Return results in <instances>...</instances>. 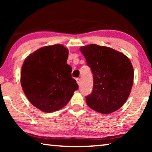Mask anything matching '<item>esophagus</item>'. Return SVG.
I'll return each instance as SVG.
<instances>
[{"instance_id":"34e87169","label":"esophagus","mask_w":152,"mask_h":152,"mask_svg":"<svg viewBox=\"0 0 152 152\" xmlns=\"http://www.w3.org/2000/svg\"><path fill=\"white\" fill-rule=\"evenodd\" d=\"M76 82H77V84H78V86H80V84H81V80H80V78H76Z\"/></svg>"}]
</instances>
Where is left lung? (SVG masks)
I'll list each match as a JSON object with an SVG mask.
<instances>
[{
    "label": "left lung",
    "mask_w": 152,
    "mask_h": 152,
    "mask_svg": "<svg viewBox=\"0 0 152 152\" xmlns=\"http://www.w3.org/2000/svg\"><path fill=\"white\" fill-rule=\"evenodd\" d=\"M93 74V90L86 96L88 106L102 114L120 109L131 92L134 72L127 56L113 49L96 44L80 48Z\"/></svg>",
    "instance_id": "8db88e82"
}]
</instances>
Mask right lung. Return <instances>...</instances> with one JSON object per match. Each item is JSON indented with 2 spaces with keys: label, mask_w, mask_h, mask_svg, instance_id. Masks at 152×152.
I'll return each mask as SVG.
<instances>
[{
  "label": "right lung",
  "mask_w": 152,
  "mask_h": 152,
  "mask_svg": "<svg viewBox=\"0 0 152 152\" xmlns=\"http://www.w3.org/2000/svg\"><path fill=\"white\" fill-rule=\"evenodd\" d=\"M68 50L62 45L45 46L25 59L20 72L25 94L33 106L45 113L65 107L78 90L67 64Z\"/></svg>",
  "instance_id": "obj_1"
}]
</instances>
